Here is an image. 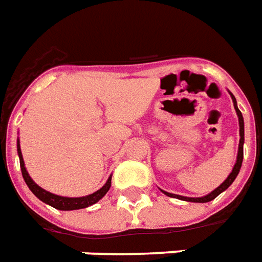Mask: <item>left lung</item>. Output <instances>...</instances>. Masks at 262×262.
Instances as JSON below:
<instances>
[{
	"label": "left lung",
	"mask_w": 262,
	"mask_h": 262,
	"mask_svg": "<svg viewBox=\"0 0 262 262\" xmlns=\"http://www.w3.org/2000/svg\"><path fill=\"white\" fill-rule=\"evenodd\" d=\"M230 92V91H228ZM232 99V103H234V108L236 111V115H238V121H239V145H238V155H236V162L234 164V167H232V171L230 172L227 178L224 179V182L217 186L215 190H212L211 193H208L207 195H203V197H186V195H179V194H174V193H168L166 190H162V193H164L168 197H172V199H178L182 200V201H187V203H208V201H212L213 199H216L220 193H223L226 189L230 187L234 181H235L236 175L239 174V170L242 167V160H244V144H245V122H244V117H242V113L239 111L238 106H236V99L235 96L230 92Z\"/></svg>",
	"instance_id": "left-lung-1"
}]
</instances>
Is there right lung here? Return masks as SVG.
<instances>
[{"label": "right lung", "instance_id": "obj_1", "mask_svg": "<svg viewBox=\"0 0 262 262\" xmlns=\"http://www.w3.org/2000/svg\"><path fill=\"white\" fill-rule=\"evenodd\" d=\"M17 155L18 159H20V168H21L23 178L26 181L27 186L30 187V190L34 193L36 197H38L40 201H43L47 205H51L55 209H59V211H75V209H83V208L91 207L96 204L100 199L104 197L108 189L111 186V175L108 177V179L106 181V183L103 185L99 190H96L92 194L84 195V197H62V195L54 194V193H50V191L45 190L43 187H40L39 185L34 182V179L31 178L28 171H27L26 166H24V159H23L21 149H20V140L17 139Z\"/></svg>", "mask_w": 262, "mask_h": 262}]
</instances>
